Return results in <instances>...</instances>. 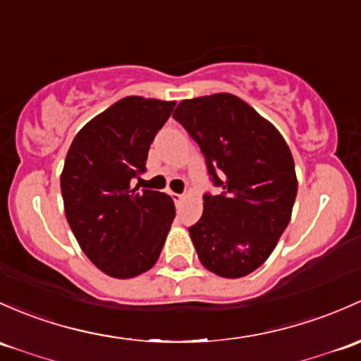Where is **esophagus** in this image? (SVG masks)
I'll return each instance as SVG.
<instances>
[{
    "label": "esophagus",
    "instance_id": "esophagus-1",
    "mask_svg": "<svg viewBox=\"0 0 361 361\" xmlns=\"http://www.w3.org/2000/svg\"><path fill=\"white\" fill-rule=\"evenodd\" d=\"M183 199H185L183 193H173V200H174V204H176V206H180V204L183 202Z\"/></svg>",
    "mask_w": 361,
    "mask_h": 361
}]
</instances>
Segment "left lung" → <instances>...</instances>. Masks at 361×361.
Returning a JSON list of instances; mask_svg holds the SVG:
<instances>
[{
	"label": "left lung",
	"instance_id": "left-lung-1",
	"mask_svg": "<svg viewBox=\"0 0 361 361\" xmlns=\"http://www.w3.org/2000/svg\"><path fill=\"white\" fill-rule=\"evenodd\" d=\"M174 119L199 143L218 195H204L190 238L206 270L240 279L270 257L290 221L298 176L280 131L231 93L181 100ZM220 171V178L215 169Z\"/></svg>",
	"mask_w": 361,
	"mask_h": 361
}]
</instances>
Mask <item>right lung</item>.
Wrapping results in <instances>:
<instances>
[{"mask_svg": "<svg viewBox=\"0 0 361 361\" xmlns=\"http://www.w3.org/2000/svg\"><path fill=\"white\" fill-rule=\"evenodd\" d=\"M176 102L126 97L94 116L72 140L60 174L63 209L79 247L112 279L149 271L164 247L174 202L131 187L145 171L155 133Z\"/></svg>", "mask_w": 361, "mask_h": 361, "instance_id": "add662e5", "label": "right lung"}]
</instances>
